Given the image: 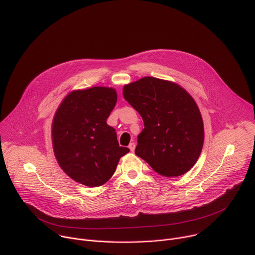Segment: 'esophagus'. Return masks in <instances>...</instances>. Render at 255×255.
<instances>
[{"label":"esophagus","mask_w":255,"mask_h":255,"mask_svg":"<svg viewBox=\"0 0 255 255\" xmlns=\"http://www.w3.org/2000/svg\"><path fill=\"white\" fill-rule=\"evenodd\" d=\"M128 147H129V149L133 152V151L135 150V143H134V142H131V143L129 144V146H128Z\"/></svg>","instance_id":"esophagus-1"}]
</instances>
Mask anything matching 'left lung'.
<instances>
[{
    "label": "left lung",
    "instance_id": "1",
    "mask_svg": "<svg viewBox=\"0 0 255 255\" xmlns=\"http://www.w3.org/2000/svg\"><path fill=\"white\" fill-rule=\"evenodd\" d=\"M123 96L144 123L135 154L166 177L189 171L204 144L203 119L191 95L174 83L145 77L126 85Z\"/></svg>",
    "mask_w": 255,
    "mask_h": 255
}]
</instances>
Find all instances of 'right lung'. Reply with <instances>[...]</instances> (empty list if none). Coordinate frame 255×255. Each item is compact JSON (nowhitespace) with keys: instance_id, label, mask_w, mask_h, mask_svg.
<instances>
[{"instance_id":"1","label":"right lung","mask_w":255,"mask_h":255,"mask_svg":"<svg viewBox=\"0 0 255 255\" xmlns=\"http://www.w3.org/2000/svg\"><path fill=\"white\" fill-rule=\"evenodd\" d=\"M116 103L114 89L94 87L68 94L55 113L52 144L57 162L69 177L87 187L104 185L129 152L107 124Z\"/></svg>"}]
</instances>
